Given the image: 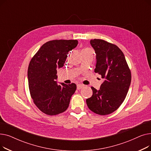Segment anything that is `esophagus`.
<instances>
[{
    "instance_id": "34e87169",
    "label": "esophagus",
    "mask_w": 151,
    "mask_h": 151,
    "mask_svg": "<svg viewBox=\"0 0 151 151\" xmlns=\"http://www.w3.org/2000/svg\"><path fill=\"white\" fill-rule=\"evenodd\" d=\"M83 86H83V84H77V89H78V90L81 89V88H83Z\"/></svg>"
}]
</instances>
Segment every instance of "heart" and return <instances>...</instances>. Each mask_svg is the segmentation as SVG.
Wrapping results in <instances>:
<instances>
[{
	"instance_id": "b5f03b06",
	"label": "heart",
	"mask_w": 151,
	"mask_h": 151,
	"mask_svg": "<svg viewBox=\"0 0 151 151\" xmlns=\"http://www.w3.org/2000/svg\"><path fill=\"white\" fill-rule=\"evenodd\" d=\"M81 52H92V53H93V52H92V50L91 49H90V48H88V47H87V48H85V49L83 50Z\"/></svg>"
}]
</instances>
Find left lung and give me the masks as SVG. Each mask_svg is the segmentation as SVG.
I'll return each instance as SVG.
<instances>
[{
  "label": "left lung",
  "mask_w": 151,
  "mask_h": 151,
  "mask_svg": "<svg viewBox=\"0 0 151 151\" xmlns=\"http://www.w3.org/2000/svg\"><path fill=\"white\" fill-rule=\"evenodd\" d=\"M96 54L94 71L104 80L99 90L93 87L91 97L86 99L88 108L99 115L113 113L124 101L131 83V72L122 51L113 44L100 39L91 40Z\"/></svg>",
  "instance_id": "1"
}]
</instances>
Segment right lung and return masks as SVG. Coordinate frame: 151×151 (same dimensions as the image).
Returning <instances> with one entry per match:
<instances>
[{
	"label": "right lung",
	"instance_id": "1",
	"mask_svg": "<svg viewBox=\"0 0 151 151\" xmlns=\"http://www.w3.org/2000/svg\"><path fill=\"white\" fill-rule=\"evenodd\" d=\"M76 40H55L43 44L31 59L27 78L30 96L46 114L64 112L76 89L75 83L58 84L57 70L65 63L67 54L78 45Z\"/></svg>",
	"mask_w": 151,
	"mask_h": 151
}]
</instances>
